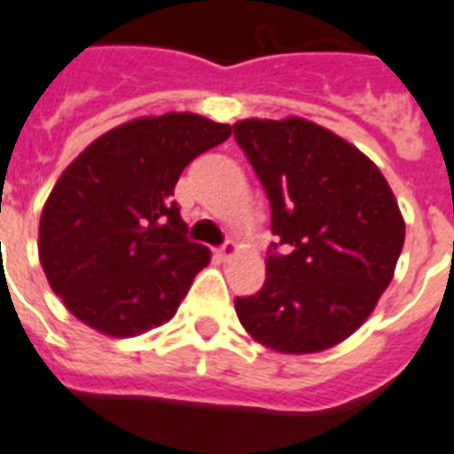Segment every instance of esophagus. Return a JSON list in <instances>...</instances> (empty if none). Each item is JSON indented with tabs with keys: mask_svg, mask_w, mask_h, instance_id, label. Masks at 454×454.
Returning <instances> with one entry per match:
<instances>
[{
	"mask_svg": "<svg viewBox=\"0 0 454 454\" xmlns=\"http://www.w3.org/2000/svg\"><path fill=\"white\" fill-rule=\"evenodd\" d=\"M236 254H238V245L236 243L221 245V247H218V250H216V257L221 262H231V260H233V257H236Z\"/></svg>",
	"mask_w": 454,
	"mask_h": 454,
	"instance_id": "1",
	"label": "esophagus"
}]
</instances>
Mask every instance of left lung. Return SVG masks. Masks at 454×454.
I'll list each match as a JSON object with an SVG mask.
<instances>
[{
    "instance_id": "obj_1",
    "label": "left lung",
    "mask_w": 454,
    "mask_h": 454,
    "mask_svg": "<svg viewBox=\"0 0 454 454\" xmlns=\"http://www.w3.org/2000/svg\"><path fill=\"white\" fill-rule=\"evenodd\" d=\"M271 204L277 243L238 320L262 347L317 354L351 337L395 277L404 218L375 166L354 144L303 117L233 124Z\"/></svg>"
}]
</instances>
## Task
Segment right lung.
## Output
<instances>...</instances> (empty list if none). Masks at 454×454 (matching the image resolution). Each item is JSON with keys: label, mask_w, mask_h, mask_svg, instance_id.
Wrapping results in <instances>:
<instances>
[{"label": "right lung", "mask_w": 454, "mask_h": 454, "mask_svg": "<svg viewBox=\"0 0 454 454\" xmlns=\"http://www.w3.org/2000/svg\"><path fill=\"white\" fill-rule=\"evenodd\" d=\"M231 137L194 113L137 117L89 144L52 187L38 231L50 288L106 337H137L177 312L209 247L187 240L177 177Z\"/></svg>", "instance_id": "right-lung-1"}]
</instances>
